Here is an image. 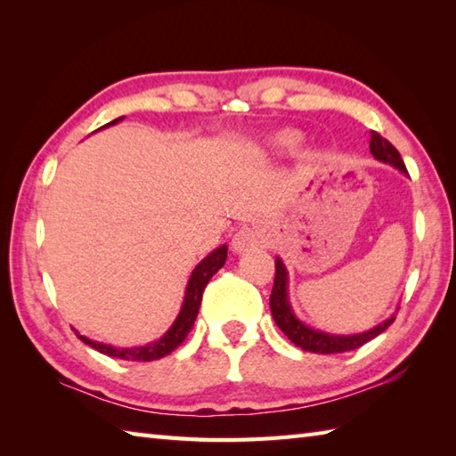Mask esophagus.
I'll return each instance as SVG.
<instances>
[{"label":"esophagus","instance_id":"esophagus-1","mask_svg":"<svg viewBox=\"0 0 456 456\" xmlns=\"http://www.w3.org/2000/svg\"><path fill=\"white\" fill-rule=\"evenodd\" d=\"M263 243H265L263 231L256 227H240L235 233L233 240H231V248L240 255V253H248V250H253Z\"/></svg>","mask_w":456,"mask_h":456}]
</instances>
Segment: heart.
Masks as SVG:
<instances>
[{
  "mask_svg": "<svg viewBox=\"0 0 456 456\" xmlns=\"http://www.w3.org/2000/svg\"><path fill=\"white\" fill-rule=\"evenodd\" d=\"M302 144V134L292 129H282L268 134L263 142V149L268 154H286L296 151Z\"/></svg>",
  "mask_w": 456,
  "mask_h": 456,
  "instance_id": "b5f03b06",
  "label": "heart"
}]
</instances>
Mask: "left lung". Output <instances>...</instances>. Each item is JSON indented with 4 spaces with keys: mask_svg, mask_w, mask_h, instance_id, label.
Here are the masks:
<instances>
[{
    "mask_svg": "<svg viewBox=\"0 0 456 456\" xmlns=\"http://www.w3.org/2000/svg\"><path fill=\"white\" fill-rule=\"evenodd\" d=\"M370 152L376 160L390 164V167L398 168L402 174H408L398 149H395L390 141H386L382 134H378L374 131L370 134ZM270 309H273V317L276 325L282 329V333L289 338V341L297 345L299 348H304V351L317 353V354H335V353L354 351V348L362 346L364 343L372 341L374 337L384 333L395 319V314H392L388 319H384L382 323L368 329V331L353 333V335L325 333L322 329H314L305 325L304 322H299L292 305H289L288 270L282 263V258H276V276H274L273 294H270Z\"/></svg>",
    "mask_w": 456,
    "mask_h": 456,
    "instance_id": "1",
    "label": "left lung"
}]
</instances>
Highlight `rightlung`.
Returning a JSON list of instances; mask_svg holds the SVG:
<instances>
[{
  "instance_id": "1",
  "label": "right lung",
  "mask_w": 456,
  "mask_h": 456,
  "mask_svg": "<svg viewBox=\"0 0 456 456\" xmlns=\"http://www.w3.org/2000/svg\"><path fill=\"white\" fill-rule=\"evenodd\" d=\"M119 121H123V118L113 119L108 125H103V127H110V125H115ZM225 260H227V245H221L216 250H211V253L206 258H203L196 268H193V273L188 280L186 296H183L180 314H178L176 319H174V323H172L168 331L164 333L160 338H157V341L127 348V346H113V345L92 341V338L80 335L78 331H76V335L80 337V341H84L86 345H90L92 348L100 351L102 354L121 358V361L149 362V361H157V358L167 356L174 351V348H178L183 343V338H186L188 333L191 331L193 322H196L198 312H200L203 289H206L211 276L216 274L223 265H225Z\"/></svg>"
}]
</instances>
